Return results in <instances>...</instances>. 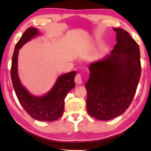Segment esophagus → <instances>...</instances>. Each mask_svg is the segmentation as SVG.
<instances>
[{"mask_svg":"<svg viewBox=\"0 0 151 151\" xmlns=\"http://www.w3.org/2000/svg\"><path fill=\"white\" fill-rule=\"evenodd\" d=\"M75 82L76 84H77L78 85L81 84L82 83V76L81 74H77V75H76L75 76Z\"/></svg>","mask_w":151,"mask_h":151,"instance_id":"1","label":"esophagus"}]
</instances>
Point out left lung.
<instances>
[{"label":"left lung","instance_id":"8db88e82","mask_svg":"<svg viewBox=\"0 0 151 151\" xmlns=\"http://www.w3.org/2000/svg\"><path fill=\"white\" fill-rule=\"evenodd\" d=\"M113 29L117 43L110 55L89 64L90 75L85 84L88 113L102 121L110 120L127 110L142 72L138 45L123 28Z\"/></svg>","mask_w":151,"mask_h":151}]
</instances>
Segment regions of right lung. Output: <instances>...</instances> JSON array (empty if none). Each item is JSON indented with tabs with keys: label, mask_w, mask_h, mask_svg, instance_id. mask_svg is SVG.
Wrapping results in <instances>:
<instances>
[{
	"label": "right lung",
	"mask_w": 151,
	"mask_h": 151,
	"mask_svg": "<svg viewBox=\"0 0 151 151\" xmlns=\"http://www.w3.org/2000/svg\"><path fill=\"white\" fill-rule=\"evenodd\" d=\"M40 34L37 28H27L15 47L12 60L11 78L15 94L24 110L34 119L54 121L62 116L64 99L69 91L75 87L76 71L60 76L52 89L42 97H36L28 92L21 84L18 76L17 60L19 50L24 45Z\"/></svg>",
	"instance_id": "obj_1"
}]
</instances>
